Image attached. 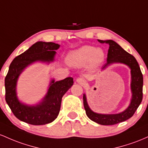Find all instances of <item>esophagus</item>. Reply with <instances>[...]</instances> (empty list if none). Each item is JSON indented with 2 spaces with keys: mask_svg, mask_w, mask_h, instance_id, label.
I'll return each instance as SVG.
<instances>
[{
  "mask_svg": "<svg viewBox=\"0 0 148 148\" xmlns=\"http://www.w3.org/2000/svg\"><path fill=\"white\" fill-rule=\"evenodd\" d=\"M76 82H77V83H79V84H81V85H84L86 83L85 80H84L82 77H78V78L76 79Z\"/></svg>",
  "mask_w": 148,
  "mask_h": 148,
  "instance_id": "1",
  "label": "esophagus"
}]
</instances>
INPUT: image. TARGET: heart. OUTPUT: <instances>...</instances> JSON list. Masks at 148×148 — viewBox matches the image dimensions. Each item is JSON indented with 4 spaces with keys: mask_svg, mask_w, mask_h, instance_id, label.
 Listing matches in <instances>:
<instances>
[{
    "mask_svg": "<svg viewBox=\"0 0 148 148\" xmlns=\"http://www.w3.org/2000/svg\"><path fill=\"white\" fill-rule=\"evenodd\" d=\"M105 54L101 49L86 45L74 51L69 55L70 63L74 66H84L89 64L92 68L99 67L103 62Z\"/></svg>",
    "mask_w": 148,
    "mask_h": 148,
    "instance_id": "heart-1",
    "label": "heart"
}]
</instances>
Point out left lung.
Segmentation results:
<instances>
[{
    "label": "left lung",
    "instance_id": "left-lung-1",
    "mask_svg": "<svg viewBox=\"0 0 148 148\" xmlns=\"http://www.w3.org/2000/svg\"><path fill=\"white\" fill-rule=\"evenodd\" d=\"M101 44H108L109 49L108 51V62L103 66L105 69L109 64L112 63H122L131 68L132 73V102L127 110L119 114H101L95 113L91 110L86 100L85 94L83 95V103L85 109L86 114L89 119L101 125H114L126 121L132 117L136 110L140 106L143 99V77L141 73L140 66L134 56L126 52L120 46L113 40H98Z\"/></svg>",
    "mask_w": 148,
    "mask_h": 148
}]
</instances>
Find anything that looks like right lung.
<instances>
[{
    "instance_id": "1",
    "label": "right lung",
    "mask_w": 148,
    "mask_h": 148,
    "mask_svg": "<svg viewBox=\"0 0 148 148\" xmlns=\"http://www.w3.org/2000/svg\"><path fill=\"white\" fill-rule=\"evenodd\" d=\"M59 47V45L54 42H38L12 61L5 78V101L19 120L32 125H43L50 123L57 117L63 96L73 84L72 77L58 82L53 79L47 94L36 106H28L19 102L16 95V84L18 77L26 66L36 61H53L56 53L54 50Z\"/></svg>"
}]
</instances>
